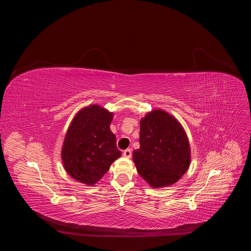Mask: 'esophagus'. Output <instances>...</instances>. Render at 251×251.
<instances>
[{
    "label": "esophagus",
    "instance_id": "34e87169",
    "mask_svg": "<svg viewBox=\"0 0 251 251\" xmlns=\"http://www.w3.org/2000/svg\"><path fill=\"white\" fill-rule=\"evenodd\" d=\"M123 155H124L126 158H130V157H131V155H132V151H131V149H126V150H124Z\"/></svg>",
    "mask_w": 251,
    "mask_h": 251
}]
</instances>
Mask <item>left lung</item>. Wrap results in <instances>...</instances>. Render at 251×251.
Returning a JSON list of instances; mask_svg holds the SVG:
<instances>
[{
	"mask_svg": "<svg viewBox=\"0 0 251 251\" xmlns=\"http://www.w3.org/2000/svg\"><path fill=\"white\" fill-rule=\"evenodd\" d=\"M140 148L133 151L138 174L152 188L180 180L191 163L188 136L169 113L153 110L140 121Z\"/></svg>",
	"mask_w": 251,
	"mask_h": 251,
	"instance_id": "obj_1",
	"label": "left lung"
}]
</instances>
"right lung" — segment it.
<instances>
[{"instance_id":"right-lung-1","label":"right lung","mask_w":251,"mask_h":251,"mask_svg":"<svg viewBox=\"0 0 251 251\" xmlns=\"http://www.w3.org/2000/svg\"><path fill=\"white\" fill-rule=\"evenodd\" d=\"M113 113L99 105L81 109L71 121L61 149L67 174L79 183L93 186L121 156L110 130Z\"/></svg>"}]
</instances>
